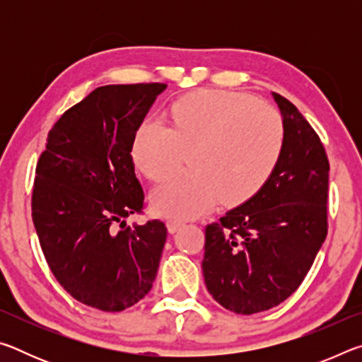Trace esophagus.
Listing matches in <instances>:
<instances>
[{
  "mask_svg": "<svg viewBox=\"0 0 362 362\" xmlns=\"http://www.w3.org/2000/svg\"><path fill=\"white\" fill-rule=\"evenodd\" d=\"M166 225H168V231L170 233V235H174V233H177L182 228L183 222H179V220H169Z\"/></svg>",
  "mask_w": 362,
  "mask_h": 362,
  "instance_id": "34e87169",
  "label": "esophagus"
}]
</instances>
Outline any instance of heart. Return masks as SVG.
I'll list each match as a JSON object with an SVG mask.
<instances>
[{"instance_id": "b5f03b06", "label": "heart", "mask_w": 362, "mask_h": 362, "mask_svg": "<svg viewBox=\"0 0 362 362\" xmlns=\"http://www.w3.org/2000/svg\"><path fill=\"white\" fill-rule=\"evenodd\" d=\"M173 126L145 119L136 132L132 158L146 179L158 182L192 150L187 174L168 177L151 193L156 214L196 218L220 199L241 204L259 192L276 169L284 150L281 115L255 97L203 89L174 102Z\"/></svg>"}]
</instances>
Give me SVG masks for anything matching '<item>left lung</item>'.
Returning <instances> with one entry per match:
<instances>
[{
	"label": "left lung",
	"instance_id": "left-lung-1",
	"mask_svg": "<svg viewBox=\"0 0 362 362\" xmlns=\"http://www.w3.org/2000/svg\"><path fill=\"white\" fill-rule=\"evenodd\" d=\"M284 150L268 182L206 226L203 274L223 308L254 315L291 297L327 235L329 159L293 103L274 94Z\"/></svg>",
	"mask_w": 362,
	"mask_h": 362
}]
</instances>
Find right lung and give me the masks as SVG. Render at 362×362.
<instances>
[{"mask_svg": "<svg viewBox=\"0 0 362 362\" xmlns=\"http://www.w3.org/2000/svg\"><path fill=\"white\" fill-rule=\"evenodd\" d=\"M163 83L110 84L66 110L36 164L32 217L49 268L73 298L122 311L150 292L166 243L159 220L126 225L142 212L131 156L136 132Z\"/></svg>", "mask_w": 362, "mask_h": 362, "instance_id": "right-lung-1", "label": "right lung"}]
</instances>
